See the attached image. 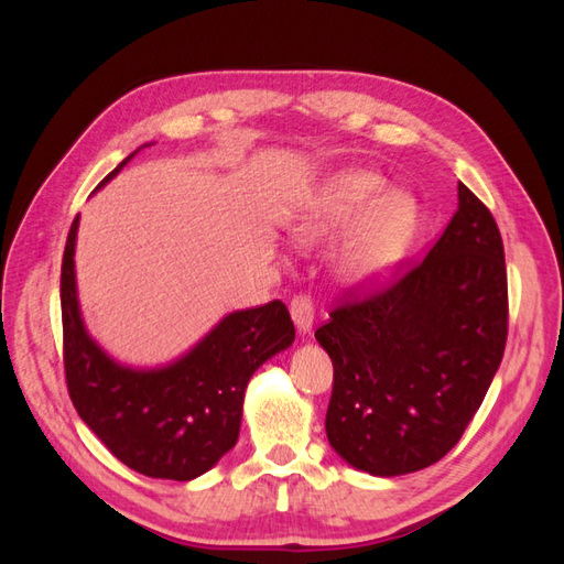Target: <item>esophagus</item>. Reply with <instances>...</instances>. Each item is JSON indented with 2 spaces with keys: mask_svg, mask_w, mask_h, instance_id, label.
I'll use <instances>...</instances> for the list:
<instances>
[{
  "mask_svg": "<svg viewBox=\"0 0 564 564\" xmlns=\"http://www.w3.org/2000/svg\"><path fill=\"white\" fill-rule=\"evenodd\" d=\"M292 319L296 324V329L301 334H308L313 329V319H315V308H313V301L308 296H296L292 301Z\"/></svg>",
  "mask_w": 564,
  "mask_h": 564,
  "instance_id": "esophagus-1",
  "label": "esophagus"
}]
</instances>
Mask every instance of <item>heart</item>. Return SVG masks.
Here are the masks:
<instances>
[{
    "instance_id": "b5f03b06",
    "label": "heart",
    "mask_w": 564,
    "mask_h": 564,
    "mask_svg": "<svg viewBox=\"0 0 564 564\" xmlns=\"http://www.w3.org/2000/svg\"><path fill=\"white\" fill-rule=\"evenodd\" d=\"M386 181L367 169H338L303 197L289 237L313 249L348 228L334 253L336 278L348 286L377 282L398 263L416 226L414 199L386 193Z\"/></svg>"
}]
</instances>
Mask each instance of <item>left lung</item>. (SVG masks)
<instances>
[{"label":"left lung","instance_id":"obj_1","mask_svg":"<svg viewBox=\"0 0 564 564\" xmlns=\"http://www.w3.org/2000/svg\"><path fill=\"white\" fill-rule=\"evenodd\" d=\"M506 334L501 232L458 183V209L429 256L315 332L334 365L329 445L377 477L433 466L480 409Z\"/></svg>","mask_w":564,"mask_h":564}]
</instances>
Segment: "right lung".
I'll use <instances>...</instances> for the list:
<instances>
[{
	"label": "right lung",
	"mask_w": 564,
	"mask_h": 564,
	"mask_svg": "<svg viewBox=\"0 0 564 564\" xmlns=\"http://www.w3.org/2000/svg\"><path fill=\"white\" fill-rule=\"evenodd\" d=\"M135 152L98 187L122 172ZM77 228L79 216L67 235L61 272L65 379L77 414L131 470L162 480H195L240 437L253 371L294 344L286 305L270 301L261 308L228 313L166 365H124L98 344L84 322L75 272Z\"/></svg>",
	"instance_id": "add662e5"
}]
</instances>
